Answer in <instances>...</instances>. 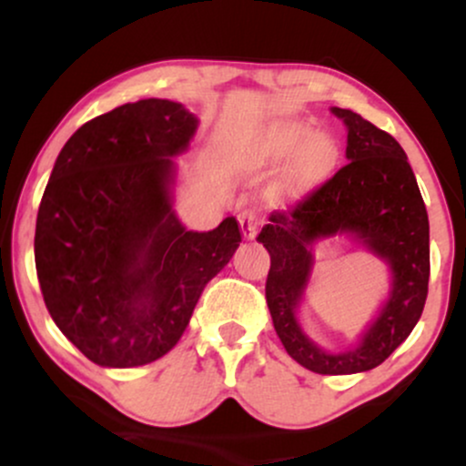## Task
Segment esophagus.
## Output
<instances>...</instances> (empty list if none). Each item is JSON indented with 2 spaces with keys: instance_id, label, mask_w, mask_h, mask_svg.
<instances>
[{
  "instance_id": "esophagus-1",
  "label": "esophagus",
  "mask_w": 466,
  "mask_h": 466,
  "mask_svg": "<svg viewBox=\"0 0 466 466\" xmlns=\"http://www.w3.org/2000/svg\"><path fill=\"white\" fill-rule=\"evenodd\" d=\"M260 218L254 210H243L240 212V232H243L245 238H254L256 232H258Z\"/></svg>"
}]
</instances>
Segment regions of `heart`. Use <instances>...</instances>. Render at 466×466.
Masks as SVG:
<instances>
[{
  "label": "heart",
  "mask_w": 466,
  "mask_h": 466,
  "mask_svg": "<svg viewBox=\"0 0 466 466\" xmlns=\"http://www.w3.org/2000/svg\"><path fill=\"white\" fill-rule=\"evenodd\" d=\"M337 144L329 133H311L302 122H278L254 133L237 148V164L243 170H285L289 192L311 190L329 177L337 164Z\"/></svg>",
  "instance_id": "b5f03b06"
}]
</instances>
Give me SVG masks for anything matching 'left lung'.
<instances>
[{"label":"left lung","instance_id":"left-lung-1","mask_svg":"<svg viewBox=\"0 0 466 466\" xmlns=\"http://www.w3.org/2000/svg\"><path fill=\"white\" fill-rule=\"evenodd\" d=\"M349 129V164L291 210H276L258 240L271 256L265 298L282 346L307 370L355 374L377 368L420 319L430 282V221L400 144L350 109L333 106ZM349 233L387 260L393 276L387 304L360 344L329 353L303 335L295 313L312 268V243Z\"/></svg>","mask_w":466,"mask_h":466}]
</instances>
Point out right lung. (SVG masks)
I'll return each mask as SVG.
<instances>
[{"instance_id":"add662e5","label":"right lung","mask_w":466,"mask_h":466,"mask_svg":"<svg viewBox=\"0 0 466 466\" xmlns=\"http://www.w3.org/2000/svg\"><path fill=\"white\" fill-rule=\"evenodd\" d=\"M197 117L147 98L85 122L58 153L35 232L47 311L87 360L136 368L173 349L203 287L240 243L234 217L210 232L173 210L175 155Z\"/></svg>"}]
</instances>
